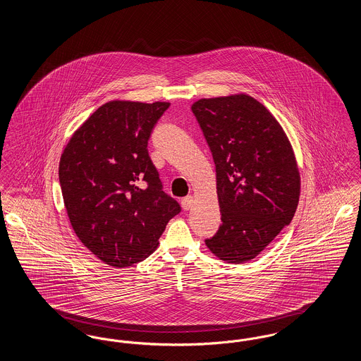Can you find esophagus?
Returning <instances> with one entry per match:
<instances>
[{"mask_svg":"<svg viewBox=\"0 0 361 361\" xmlns=\"http://www.w3.org/2000/svg\"><path fill=\"white\" fill-rule=\"evenodd\" d=\"M192 206H193V196H192V195L185 196V197L181 200V207H183V209L188 211L189 208Z\"/></svg>","mask_w":361,"mask_h":361,"instance_id":"1","label":"esophagus"}]
</instances>
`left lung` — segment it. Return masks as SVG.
<instances>
[{"label": "left lung", "mask_w": 361, "mask_h": 361, "mask_svg": "<svg viewBox=\"0 0 361 361\" xmlns=\"http://www.w3.org/2000/svg\"><path fill=\"white\" fill-rule=\"evenodd\" d=\"M190 109L215 162L222 215L207 247L226 262L250 261L291 224L299 203L291 142L275 116L246 93L200 99Z\"/></svg>", "instance_id": "8db88e82"}]
</instances>
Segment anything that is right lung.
Returning a JSON list of instances; mask_svg holds the SVG:
<instances>
[{
	"mask_svg": "<svg viewBox=\"0 0 361 361\" xmlns=\"http://www.w3.org/2000/svg\"><path fill=\"white\" fill-rule=\"evenodd\" d=\"M171 103L112 100L70 137L59 183L78 240L106 265L149 257L180 204L162 190L147 140Z\"/></svg>",
	"mask_w": 361,
	"mask_h": 361,
	"instance_id": "add662e5",
	"label": "right lung"
}]
</instances>
